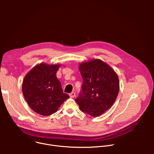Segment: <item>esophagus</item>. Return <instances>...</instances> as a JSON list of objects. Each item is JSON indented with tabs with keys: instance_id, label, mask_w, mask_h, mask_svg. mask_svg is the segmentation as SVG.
Masks as SVG:
<instances>
[{
	"instance_id": "obj_1",
	"label": "esophagus",
	"mask_w": 154,
	"mask_h": 154,
	"mask_svg": "<svg viewBox=\"0 0 154 154\" xmlns=\"http://www.w3.org/2000/svg\"><path fill=\"white\" fill-rule=\"evenodd\" d=\"M69 96L71 97V98H74L75 96V93L74 92H72L69 94Z\"/></svg>"
}]
</instances>
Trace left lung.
<instances>
[{
	"label": "left lung",
	"instance_id": "1",
	"mask_svg": "<svg viewBox=\"0 0 154 154\" xmlns=\"http://www.w3.org/2000/svg\"><path fill=\"white\" fill-rule=\"evenodd\" d=\"M79 70L83 84L75 100L82 112L99 116L111 108L117 98L118 76L108 64L99 59L80 63Z\"/></svg>",
	"mask_w": 154,
	"mask_h": 154
}]
</instances>
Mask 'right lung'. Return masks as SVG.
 Segmentation results:
<instances>
[{
    "instance_id": "add662e5",
    "label": "right lung",
    "mask_w": 154,
    "mask_h": 154,
    "mask_svg": "<svg viewBox=\"0 0 154 154\" xmlns=\"http://www.w3.org/2000/svg\"><path fill=\"white\" fill-rule=\"evenodd\" d=\"M60 64L40 63L25 76L23 83L24 98L33 110L42 116L55 113L69 96L64 93L56 74Z\"/></svg>"
}]
</instances>
